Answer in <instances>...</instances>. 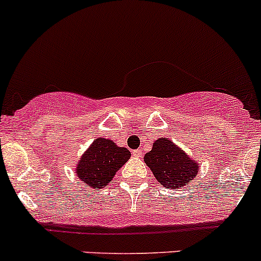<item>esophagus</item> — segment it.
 Returning <instances> with one entry per match:
<instances>
[{"instance_id":"34e87169","label":"esophagus","mask_w":261,"mask_h":261,"mask_svg":"<svg viewBox=\"0 0 261 261\" xmlns=\"http://www.w3.org/2000/svg\"><path fill=\"white\" fill-rule=\"evenodd\" d=\"M133 155H134V156H135V158H140L141 155H143V151H141V150H134Z\"/></svg>"}]
</instances>
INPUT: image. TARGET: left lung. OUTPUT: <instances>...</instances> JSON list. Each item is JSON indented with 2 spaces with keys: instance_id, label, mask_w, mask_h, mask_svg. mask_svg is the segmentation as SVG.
Here are the masks:
<instances>
[{
  "instance_id": "1",
  "label": "left lung",
  "mask_w": 261,
  "mask_h": 261,
  "mask_svg": "<svg viewBox=\"0 0 261 261\" xmlns=\"http://www.w3.org/2000/svg\"><path fill=\"white\" fill-rule=\"evenodd\" d=\"M147 167L162 186L169 189L180 188L197 177L199 165L165 138L152 144L151 151L144 156Z\"/></svg>"
}]
</instances>
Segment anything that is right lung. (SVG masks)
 Wrapping results in <instances>:
<instances>
[{"label": "right lung", "mask_w": 261, "mask_h": 261, "mask_svg": "<svg viewBox=\"0 0 261 261\" xmlns=\"http://www.w3.org/2000/svg\"><path fill=\"white\" fill-rule=\"evenodd\" d=\"M130 156L126 147H118L109 139H96L81 158L77 174L87 186L99 189L112 180Z\"/></svg>", "instance_id": "add662e5"}]
</instances>
